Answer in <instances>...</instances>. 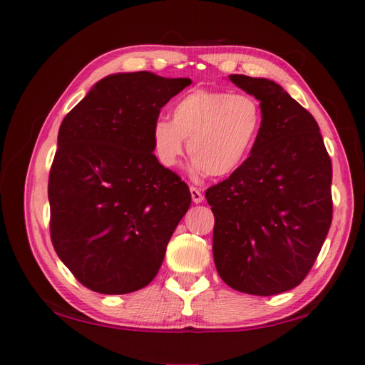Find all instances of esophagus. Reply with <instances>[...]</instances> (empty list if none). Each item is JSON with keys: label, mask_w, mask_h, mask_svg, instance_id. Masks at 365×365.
Returning <instances> with one entry per match:
<instances>
[{"label": "esophagus", "mask_w": 365, "mask_h": 365, "mask_svg": "<svg viewBox=\"0 0 365 365\" xmlns=\"http://www.w3.org/2000/svg\"><path fill=\"white\" fill-rule=\"evenodd\" d=\"M190 191H191V199H192L194 203H200V202L203 200V194H202L200 190H197V188H194V186H191Z\"/></svg>", "instance_id": "esophagus-1"}]
</instances>
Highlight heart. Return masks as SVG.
Wrapping results in <instances>:
<instances>
[{"label": "heart", "mask_w": 365, "mask_h": 365, "mask_svg": "<svg viewBox=\"0 0 365 365\" xmlns=\"http://www.w3.org/2000/svg\"><path fill=\"white\" fill-rule=\"evenodd\" d=\"M262 120V108L253 96L195 89L174 103L171 121L158 118L153 125V151L163 166L173 168L188 140L192 175L227 177L253 151Z\"/></svg>", "instance_id": "1"}]
</instances>
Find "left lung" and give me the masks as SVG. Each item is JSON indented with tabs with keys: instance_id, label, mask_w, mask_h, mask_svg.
Returning a JSON list of instances; mask_svg holds the SVG:
<instances>
[{
	"instance_id": "left-lung-1",
	"label": "left lung",
	"mask_w": 365,
	"mask_h": 365,
	"mask_svg": "<svg viewBox=\"0 0 365 365\" xmlns=\"http://www.w3.org/2000/svg\"><path fill=\"white\" fill-rule=\"evenodd\" d=\"M256 97L262 128L250 157L207 190L223 282L272 296L302 282L331 225V160L313 115L268 78L228 77Z\"/></svg>"
}]
</instances>
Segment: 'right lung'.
I'll return each mask as SVG.
<instances>
[{"label": "right lung", "instance_id": "right-lung-1", "mask_svg": "<svg viewBox=\"0 0 365 365\" xmlns=\"http://www.w3.org/2000/svg\"><path fill=\"white\" fill-rule=\"evenodd\" d=\"M190 78L112 73L64 117L51 168V239L86 288L126 294L146 287L188 211L191 192L158 163L151 130Z\"/></svg>", "mask_w": 365, "mask_h": 365}]
</instances>
